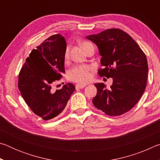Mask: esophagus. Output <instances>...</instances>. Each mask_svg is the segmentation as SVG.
<instances>
[{
	"instance_id": "1",
	"label": "esophagus",
	"mask_w": 160,
	"mask_h": 160,
	"mask_svg": "<svg viewBox=\"0 0 160 160\" xmlns=\"http://www.w3.org/2000/svg\"><path fill=\"white\" fill-rule=\"evenodd\" d=\"M86 85H83V84H77L76 85V89H82L85 88Z\"/></svg>"
}]
</instances>
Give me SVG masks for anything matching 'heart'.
<instances>
[{"label":"heart","mask_w":160,"mask_h":160,"mask_svg":"<svg viewBox=\"0 0 160 160\" xmlns=\"http://www.w3.org/2000/svg\"><path fill=\"white\" fill-rule=\"evenodd\" d=\"M90 44V42L87 41H83L81 42V47L83 48V50L85 51L87 48ZM69 53L68 49L66 48L64 53V61H67L68 59ZM92 68L90 66H85V65H80V66H75L72 67L71 69H70L68 72V78L72 82L84 84L88 82L92 78L91 73Z\"/></svg>","instance_id":"obj_1"}]
</instances>
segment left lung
<instances>
[{
  "mask_svg": "<svg viewBox=\"0 0 160 160\" xmlns=\"http://www.w3.org/2000/svg\"><path fill=\"white\" fill-rule=\"evenodd\" d=\"M86 38L97 46L102 56L104 68L99 70V76L113 78L109 89L104 83L94 84V107L111 116L128 112L141 98L147 85L145 54L130 35L119 29H108Z\"/></svg>",
  "mask_w": 160,
  "mask_h": 160,
  "instance_id": "1",
  "label": "left lung"
}]
</instances>
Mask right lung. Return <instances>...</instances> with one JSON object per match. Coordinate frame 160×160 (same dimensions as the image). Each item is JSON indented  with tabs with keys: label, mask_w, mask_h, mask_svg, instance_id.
I'll list each match as a JSON object with an SVG mask.
<instances>
[{
	"label": "right lung",
	"mask_w": 160,
	"mask_h": 160,
	"mask_svg": "<svg viewBox=\"0 0 160 160\" xmlns=\"http://www.w3.org/2000/svg\"><path fill=\"white\" fill-rule=\"evenodd\" d=\"M66 42L61 34L52 35L33 49L22 67L18 88L26 104L44 121L60 114L75 90L72 83L51 90L53 82L65 72Z\"/></svg>",
	"instance_id": "obj_1"
}]
</instances>
